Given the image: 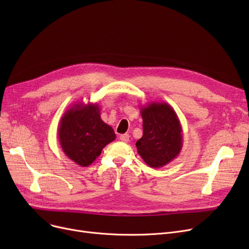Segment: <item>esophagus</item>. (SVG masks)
<instances>
[{
	"label": "esophagus",
	"instance_id": "esophagus-1",
	"mask_svg": "<svg viewBox=\"0 0 249 249\" xmlns=\"http://www.w3.org/2000/svg\"><path fill=\"white\" fill-rule=\"evenodd\" d=\"M129 134H122L121 136H120V139H121V141L122 142H128L129 141Z\"/></svg>",
	"mask_w": 249,
	"mask_h": 249
}]
</instances>
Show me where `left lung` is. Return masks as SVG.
Listing matches in <instances>:
<instances>
[{"label": "left lung", "instance_id": "left-lung-1", "mask_svg": "<svg viewBox=\"0 0 249 249\" xmlns=\"http://www.w3.org/2000/svg\"><path fill=\"white\" fill-rule=\"evenodd\" d=\"M143 135L136 142L139 155L150 167H162L175 160L182 147V129L174 108L151 102L141 106Z\"/></svg>", "mask_w": 249, "mask_h": 249}]
</instances>
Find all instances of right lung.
<instances>
[{
	"label": "right lung",
	"instance_id": "add662e5",
	"mask_svg": "<svg viewBox=\"0 0 249 249\" xmlns=\"http://www.w3.org/2000/svg\"><path fill=\"white\" fill-rule=\"evenodd\" d=\"M98 103H75L61 117L58 125L60 146L73 162L89 166L103 148L115 140L113 128L101 119Z\"/></svg>",
	"mask_w": 249,
	"mask_h": 249
}]
</instances>
